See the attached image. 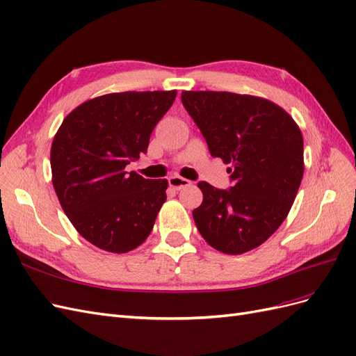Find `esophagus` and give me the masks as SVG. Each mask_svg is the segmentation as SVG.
I'll list each match as a JSON object with an SVG mask.
<instances>
[{
    "mask_svg": "<svg viewBox=\"0 0 356 356\" xmlns=\"http://www.w3.org/2000/svg\"><path fill=\"white\" fill-rule=\"evenodd\" d=\"M168 182H169V187L174 188V190H181V188H184V187L190 186V181L186 179V178H182V177H179V175L170 177V178L168 179Z\"/></svg>",
    "mask_w": 356,
    "mask_h": 356,
    "instance_id": "1",
    "label": "esophagus"
}]
</instances>
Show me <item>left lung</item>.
I'll list each match as a JSON object with an SVG mask.
<instances>
[{"mask_svg": "<svg viewBox=\"0 0 356 356\" xmlns=\"http://www.w3.org/2000/svg\"><path fill=\"white\" fill-rule=\"evenodd\" d=\"M181 101L233 181L229 190L199 182L196 227L220 252L251 251L279 229L297 196L305 174L300 127L281 106L252 95L184 90Z\"/></svg>", "mask_w": 356, "mask_h": 356, "instance_id": "8db88e82", "label": "left lung"}]
</instances>
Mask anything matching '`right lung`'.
I'll use <instances>...</instances> for the list:
<instances>
[{
  "label": "right lung",
  "mask_w": 356,
  "mask_h": 356,
  "mask_svg": "<svg viewBox=\"0 0 356 356\" xmlns=\"http://www.w3.org/2000/svg\"><path fill=\"white\" fill-rule=\"evenodd\" d=\"M177 90L98 96L72 110L50 149L51 182L63 212L83 238L124 254L152 233L168 179H147L126 165L147 153L149 135Z\"/></svg>",
  "instance_id": "add662e5"
}]
</instances>
